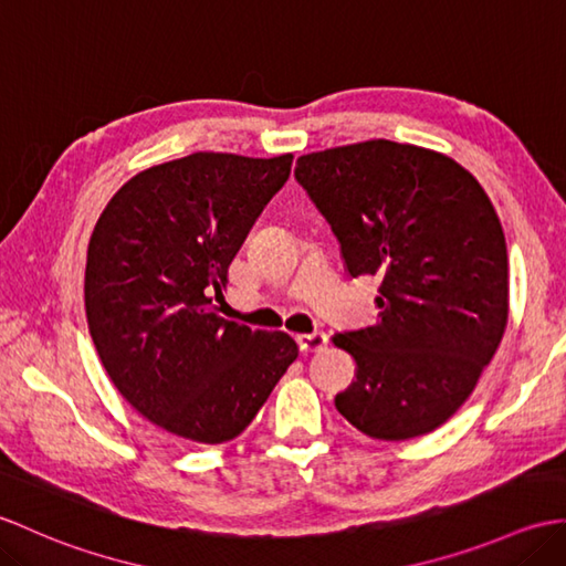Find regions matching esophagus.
Segmentation results:
<instances>
[{"instance_id": "34e87169", "label": "esophagus", "mask_w": 566, "mask_h": 566, "mask_svg": "<svg viewBox=\"0 0 566 566\" xmlns=\"http://www.w3.org/2000/svg\"><path fill=\"white\" fill-rule=\"evenodd\" d=\"M301 352H321L327 345V335L323 331H313L308 335H296Z\"/></svg>"}]
</instances>
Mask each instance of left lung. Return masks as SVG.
<instances>
[{
  "label": "left lung",
  "instance_id": "1",
  "mask_svg": "<svg viewBox=\"0 0 566 566\" xmlns=\"http://www.w3.org/2000/svg\"><path fill=\"white\" fill-rule=\"evenodd\" d=\"M294 176L352 277L380 280L378 321L333 337L357 361L337 412L371 439L433 431L478 386L509 318L506 241L488 192L449 156L388 139L306 154Z\"/></svg>",
  "mask_w": 566,
  "mask_h": 566
}]
</instances>
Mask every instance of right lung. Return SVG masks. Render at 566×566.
Instances as JSON below:
<instances>
[{"instance_id":"add662e5","label":"right lung","mask_w":566,"mask_h":566,"mask_svg":"<svg viewBox=\"0 0 566 566\" xmlns=\"http://www.w3.org/2000/svg\"><path fill=\"white\" fill-rule=\"evenodd\" d=\"M292 159L197 151L151 166L113 195L91 233V339L120 396L180 439L239 437L298 357L286 333H253L214 304Z\"/></svg>"}]
</instances>
